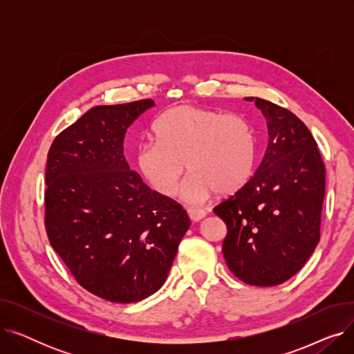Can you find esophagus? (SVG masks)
Instances as JSON below:
<instances>
[{"instance_id":"esophagus-1","label":"esophagus","mask_w":354,"mask_h":354,"mask_svg":"<svg viewBox=\"0 0 354 354\" xmlns=\"http://www.w3.org/2000/svg\"><path fill=\"white\" fill-rule=\"evenodd\" d=\"M188 215H189V218H191L192 221L199 222L201 219H203V218L207 216V211L196 209V208H189V209H188Z\"/></svg>"}]
</instances>
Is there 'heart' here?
I'll list each match as a JSON object with an SVG mask.
<instances>
[{"instance_id":"b5f03b06","label":"heart","mask_w":354,"mask_h":354,"mask_svg":"<svg viewBox=\"0 0 354 354\" xmlns=\"http://www.w3.org/2000/svg\"><path fill=\"white\" fill-rule=\"evenodd\" d=\"M156 143L140 145L136 166L162 196H174L185 167L191 172L182 187L188 203L205 202L214 192L231 195L251 179L257 139L251 123L238 115L182 104L166 110L153 126Z\"/></svg>"}]
</instances>
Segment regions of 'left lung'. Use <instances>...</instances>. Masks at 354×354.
<instances>
[{
    "instance_id": "obj_1",
    "label": "left lung",
    "mask_w": 354,
    "mask_h": 354,
    "mask_svg": "<svg viewBox=\"0 0 354 354\" xmlns=\"http://www.w3.org/2000/svg\"><path fill=\"white\" fill-rule=\"evenodd\" d=\"M268 145L254 176L214 208L228 234V268L257 287L278 286L307 263L320 241L326 169L307 126L290 110L258 97Z\"/></svg>"
}]
</instances>
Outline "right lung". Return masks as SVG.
Instances as JSON below:
<instances>
[{"label": "right lung", "mask_w": 354, "mask_h": 354, "mask_svg": "<svg viewBox=\"0 0 354 354\" xmlns=\"http://www.w3.org/2000/svg\"><path fill=\"white\" fill-rule=\"evenodd\" d=\"M152 100L96 106L54 139L46 169V230L91 294L136 303L166 281L191 219L130 171L124 135Z\"/></svg>", "instance_id": "right-lung-1"}]
</instances>
